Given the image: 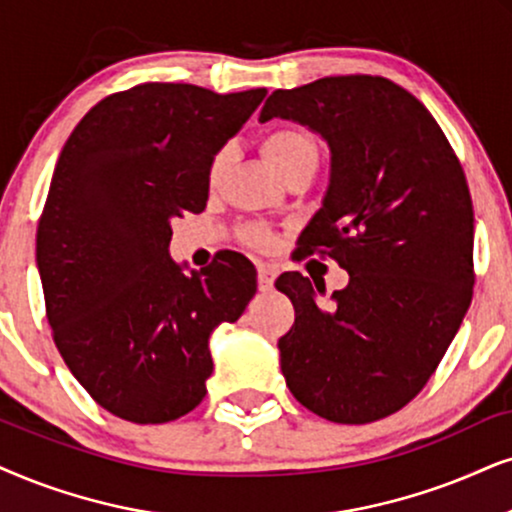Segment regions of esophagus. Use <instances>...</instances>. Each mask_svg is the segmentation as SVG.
Returning <instances> with one entry per match:
<instances>
[{"mask_svg":"<svg viewBox=\"0 0 512 512\" xmlns=\"http://www.w3.org/2000/svg\"><path fill=\"white\" fill-rule=\"evenodd\" d=\"M276 274H278V271H276L274 264H264V262L257 264V286H260L262 293H267V290L274 288Z\"/></svg>","mask_w":512,"mask_h":512,"instance_id":"esophagus-1","label":"esophagus"}]
</instances>
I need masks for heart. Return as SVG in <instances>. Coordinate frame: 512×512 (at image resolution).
I'll return each mask as SVG.
<instances>
[{"label":"heart","instance_id":"obj_1","mask_svg":"<svg viewBox=\"0 0 512 512\" xmlns=\"http://www.w3.org/2000/svg\"><path fill=\"white\" fill-rule=\"evenodd\" d=\"M262 148H264V153H267V158L271 160V165L276 167V172L281 174V177H286L288 172L295 170V167L316 165V160H319V146H316L312 134H309L307 129L295 127V125H283V127L271 129V132L262 141ZM229 163H231L229 148L217 151V155L212 158V163H210V184L212 186H217L219 181L224 179L226 170H229ZM248 238L257 245L271 243V236L262 229H250Z\"/></svg>","mask_w":512,"mask_h":512}]
</instances>
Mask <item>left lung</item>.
Instances as JSON below:
<instances>
[{
	"label": "left lung",
	"instance_id": "1",
	"mask_svg": "<svg viewBox=\"0 0 512 512\" xmlns=\"http://www.w3.org/2000/svg\"><path fill=\"white\" fill-rule=\"evenodd\" d=\"M271 118L328 144V189L300 243L349 274L331 304L307 276H278L295 307L278 340L283 378L316 416L373 423L423 390L470 307L475 219L463 167L428 108L385 77L276 89L260 113Z\"/></svg>",
	"mask_w": 512,
	"mask_h": 512
}]
</instances>
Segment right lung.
<instances>
[{
  "label": "right lung",
  "mask_w": 512,
  "mask_h": 512,
  "mask_svg": "<svg viewBox=\"0 0 512 512\" xmlns=\"http://www.w3.org/2000/svg\"><path fill=\"white\" fill-rule=\"evenodd\" d=\"M264 96L139 84L96 103L63 146L37 269L58 352L113 416L148 425L196 409L212 331L255 295L257 271L238 252L186 271L167 248L172 219L205 210L212 158Z\"/></svg>",
  "instance_id": "add662e5"
}]
</instances>
